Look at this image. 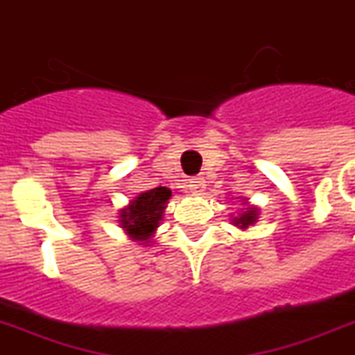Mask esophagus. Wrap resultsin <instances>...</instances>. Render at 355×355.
<instances>
[{
    "mask_svg": "<svg viewBox=\"0 0 355 355\" xmlns=\"http://www.w3.org/2000/svg\"><path fill=\"white\" fill-rule=\"evenodd\" d=\"M189 189H191L192 194H202L205 191V180L203 178H192L189 181Z\"/></svg>",
    "mask_w": 355,
    "mask_h": 355,
    "instance_id": "34e87169",
    "label": "esophagus"
}]
</instances>
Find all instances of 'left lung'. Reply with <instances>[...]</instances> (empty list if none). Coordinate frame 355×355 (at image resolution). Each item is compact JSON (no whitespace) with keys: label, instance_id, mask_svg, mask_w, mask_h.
<instances>
[{"label":"left lung","instance_id":"left-lung-1","mask_svg":"<svg viewBox=\"0 0 355 355\" xmlns=\"http://www.w3.org/2000/svg\"><path fill=\"white\" fill-rule=\"evenodd\" d=\"M257 218H259V209L255 207V205H248V202L244 200L241 213L237 216H233L232 224L237 226L239 230H248L250 226H254L255 222H257Z\"/></svg>","mask_w":355,"mask_h":355}]
</instances>
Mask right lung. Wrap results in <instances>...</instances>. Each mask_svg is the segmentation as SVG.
Here are the masks:
<instances>
[{
  "mask_svg": "<svg viewBox=\"0 0 355 355\" xmlns=\"http://www.w3.org/2000/svg\"><path fill=\"white\" fill-rule=\"evenodd\" d=\"M170 198L172 191L166 187H155L150 191L140 192L125 207L120 209L118 213L120 227L135 243H152V237L163 220V213Z\"/></svg>",
  "mask_w": 355,
  "mask_h": 355,
  "instance_id": "obj_1",
  "label": "right lung"
}]
</instances>
